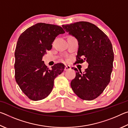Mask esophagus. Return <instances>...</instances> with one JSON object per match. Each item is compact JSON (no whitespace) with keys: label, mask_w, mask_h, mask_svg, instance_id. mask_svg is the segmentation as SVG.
<instances>
[{"label":"esophagus","mask_w":128,"mask_h":128,"mask_svg":"<svg viewBox=\"0 0 128 128\" xmlns=\"http://www.w3.org/2000/svg\"><path fill=\"white\" fill-rule=\"evenodd\" d=\"M70 69H71V67L70 66H65V69L64 70L66 71V70H70Z\"/></svg>","instance_id":"34e87169"}]
</instances>
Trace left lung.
Returning a JSON list of instances; mask_svg holds the SVG:
<instances>
[{"instance_id": "1", "label": "left lung", "mask_w": 128, "mask_h": 128, "mask_svg": "<svg viewBox=\"0 0 128 128\" xmlns=\"http://www.w3.org/2000/svg\"><path fill=\"white\" fill-rule=\"evenodd\" d=\"M62 26L78 42L76 63L86 61L88 64L83 73L72 68L76 73L70 82L71 88L83 100L95 99L103 92L111 79L114 59L111 41L99 28L90 22L80 21Z\"/></svg>"}]
</instances>
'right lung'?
Wrapping results in <instances>:
<instances>
[{
  "mask_svg": "<svg viewBox=\"0 0 128 128\" xmlns=\"http://www.w3.org/2000/svg\"><path fill=\"white\" fill-rule=\"evenodd\" d=\"M65 32L60 26L38 23L25 30L17 40L14 56L16 81L30 99L36 101L50 94L54 80L65 66L58 63L49 69L42 61L55 38Z\"/></svg>",
  "mask_w": 128,
  "mask_h": 128,
  "instance_id": "obj_1",
  "label": "right lung"
}]
</instances>
